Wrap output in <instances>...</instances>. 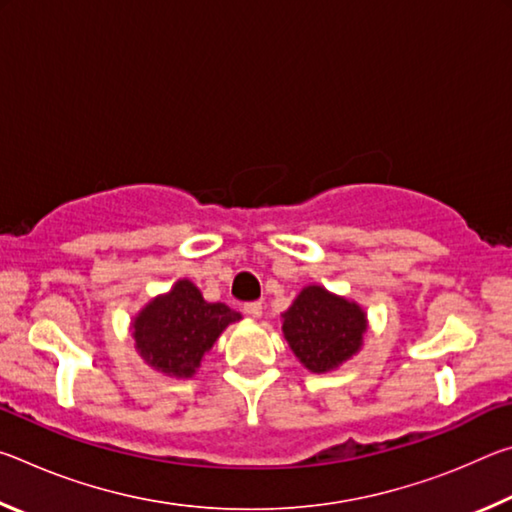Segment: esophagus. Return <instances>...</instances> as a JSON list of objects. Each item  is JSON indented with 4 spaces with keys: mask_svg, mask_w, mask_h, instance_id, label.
I'll list each match as a JSON object with an SVG mask.
<instances>
[{
    "mask_svg": "<svg viewBox=\"0 0 512 512\" xmlns=\"http://www.w3.org/2000/svg\"><path fill=\"white\" fill-rule=\"evenodd\" d=\"M244 311L250 318H259L262 316V302H248V305H244Z\"/></svg>",
    "mask_w": 512,
    "mask_h": 512,
    "instance_id": "34e87169",
    "label": "esophagus"
}]
</instances>
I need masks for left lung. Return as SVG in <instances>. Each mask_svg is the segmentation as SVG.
<instances>
[{
	"label": "left lung",
	"mask_w": 512,
	"mask_h": 512,
	"mask_svg": "<svg viewBox=\"0 0 512 512\" xmlns=\"http://www.w3.org/2000/svg\"><path fill=\"white\" fill-rule=\"evenodd\" d=\"M368 314L359 302L307 284L282 314V334L309 372H332L363 348Z\"/></svg>",
	"instance_id": "1"
}]
</instances>
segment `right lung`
Returning a JSON list of instances; mask_svg holds the SVG:
<instances>
[{
    "label": "right lung",
    "mask_w": 512,
    "mask_h": 512,
    "mask_svg": "<svg viewBox=\"0 0 512 512\" xmlns=\"http://www.w3.org/2000/svg\"><path fill=\"white\" fill-rule=\"evenodd\" d=\"M241 314L223 302H207L192 280H178L151 298L131 320L135 350L146 366L167 377H194L223 329Z\"/></svg>",
    "instance_id": "obj_1"
}]
</instances>
